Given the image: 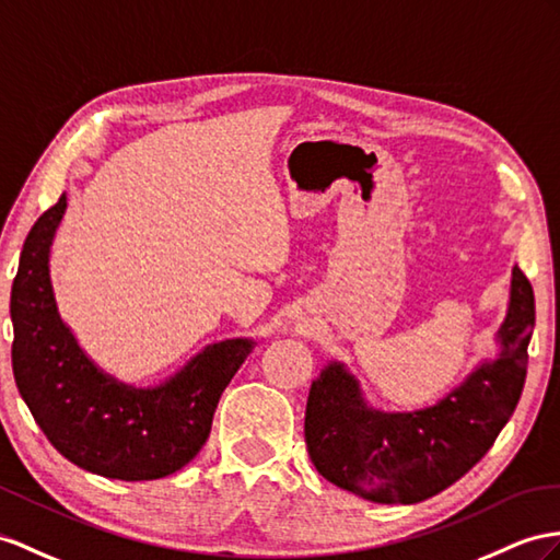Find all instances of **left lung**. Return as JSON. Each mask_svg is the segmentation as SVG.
<instances>
[{"label":"left lung","instance_id":"obj_1","mask_svg":"<svg viewBox=\"0 0 560 560\" xmlns=\"http://www.w3.org/2000/svg\"><path fill=\"white\" fill-rule=\"evenodd\" d=\"M535 293L513 267L499 352L480 362L435 405L417 411L374 409L348 366L328 362L312 381L305 442L326 480L376 504H417L447 490L476 466L518 405Z\"/></svg>","mask_w":560,"mask_h":560}]
</instances>
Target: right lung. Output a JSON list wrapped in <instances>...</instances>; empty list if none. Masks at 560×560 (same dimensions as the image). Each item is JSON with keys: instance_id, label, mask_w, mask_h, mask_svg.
<instances>
[{"instance_id": "obj_1", "label": "right lung", "mask_w": 560, "mask_h": 560, "mask_svg": "<svg viewBox=\"0 0 560 560\" xmlns=\"http://www.w3.org/2000/svg\"><path fill=\"white\" fill-rule=\"evenodd\" d=\"M66 194L33 224L11 285V364L23 402L68 462L113 480H155L203 447L220 395L253 352V338L206 346L177 374L137 388L106 374L61 319L51 243Z\"/></svg>"}]
</instances>
